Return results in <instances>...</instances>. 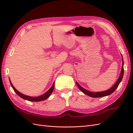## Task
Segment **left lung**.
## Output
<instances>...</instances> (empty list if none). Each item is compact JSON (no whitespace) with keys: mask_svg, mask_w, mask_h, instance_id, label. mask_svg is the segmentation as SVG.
<instances>
[{"mask_svg":"<svg viewBox=\"0 0 133 133\" xmlns=\"http://www.w3.org/2000/svg\"><path fill=\"white\" fill-rule=\"evenodd\" d=\"M123 64H124V62H123V64H122V71L121 73H120V75L119 78H118L117 82H116V83L113 85V87H112L110 89H109L108 90L104 91H101V92H91L90 91H88L86 89H84V88H82L81 86H80L79 84L76 82V84L78 87V88L80 89V90H81L82 91H83L84 94H85L88 95H89L91 97H93V98H99V97H103V96H105L107 95H109L111 94V93L113 92L115 89L117 88V87H118V85H119V84L120 83V82L122 81L123 76V74H124V67H123Z\"/></svg>","mask_w":133,"mask_h":133,"instance_id":"8db88e82","label":"left lung"}]
</instances>
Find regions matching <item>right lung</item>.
<instances>
[{
    "label": "right lung",
    "mask_w": 133,
    "mask_h": 133,
    "mask_svg": "<svg viewBox=\"0 0 133 133\" xmlns=\"http://www.w3.org/2000/svg\"><path fill=\"white\" fill-rule=\"evenodd\" d=\"M9 81H10V85H11V87L13 88V90H14V91L16 92V93H17L20 96V97L24 99H25V100H28V101H30V102H40V101H43V100H46L49 97V96L51 95L52 92H53V91L54 90V83L53 84V85H52L51 87L49 89V90H48L45 92V93H44L43 95H42L41 96H37V97H31V96H27V95H24V94L21 93V92L18 91L14 88V87L13 85V84H12L10 79H9Z\"/></svg>",
    "instance_id": "1"
}]
</instances>
